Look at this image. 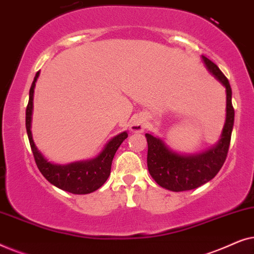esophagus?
<instances>
[{
	"instance_id": "obj_1",
	"label": "esophagus",
	"mask_w": 254,
	"mask_h": 254,
	"mask_svg": "<svg viewBox=\"0 0 254 254\" xmlns=\"http://www.w3.org/2000/svg\"><path fill=\"white\" fill-rule=\"evenodd\" d=\"M145 128V119L143 117H136L131 120L129 129L133 133H142Z\"/></svg>"
}]
</instances>
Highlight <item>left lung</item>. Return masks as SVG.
<instances>
[{
  "label": "left lung",
  "mask_w": 254,
  "mask_h": 254,
  "mask_svg": "<svg viewBox=\"0 0 254 254\" xmlns=\"http://www.w3.org/2000/svg\"><path fill=\"white\" fill-rule=\"evenodd\" d=\"M201 59L207 70L224 86L227 93L225 123L217 143L197 154H182L169 147L163 138L152 133L145 134L148 142L149 173L159 186L172 192L197 189L213 179L224 164L230 145L235 120V110L231 103V86L223 72L213 61L204 55H201Z\"/></svg>",
  "instance_id": "left-lung-1"
}]
</instances>
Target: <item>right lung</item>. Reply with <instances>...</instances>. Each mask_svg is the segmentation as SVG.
Returning a JSON list of instances; mask_svg holds the SVG:
<instances>
[{"mask_svg": "<svg viewBox=\"0 0 254 254\" xmlns=\"http://www.w3.org/2000/svg\"><path fill=\"white\" fill-rule=\"evenodd\" d=\"M38 77H39V71L34 76L32 85H31L25 118L27 136H29L30 145L38 169L52 185L65 192L72 194H89L95 192L99 187H102L109 178L114 155L120 144L128 137V133L123 131L113 136L104 145L103 150L91 159L71 162L68 164H57V163L48 161L43 152L37 148L32 137V131H31L33 95Z\"/></svg>", "mask_w": 254, "mask_h": 254, "instance_id": "add662e5", "label": "right lung"}]
</instances>
